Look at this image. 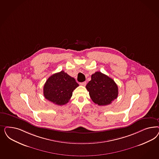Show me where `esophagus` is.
<instances>
[{"label": "esophagus", "mask_w": 159, "mask_h": 159, "mask_svg": "<svg viewBox=\"0 0 159 159\" xmlns=\"http://www.w3.org/2000/svg\"><path fill=\"white\" fill-rule=\"evenodd\" d=\"M80 84H81V85H82V86H85L86 84H87V82L85 81V82H81Z\"/></svg>", "instance_id": "esophagus-1"}]
</instances>
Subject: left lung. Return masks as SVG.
Instances as JSON below:
<instances>
[{
  "label": "left lung",
  "mask_w": 159,
  "mask_h": 159,
  "mask_svg": "<svg viewBox=\"0 0 159 159\" xmlns=\"http://www.w3.org/2000/svg\"><path fill=\"white\" fill-rule=\"evenodd\" d=\"M86 88L92 101L99 106L111 104L118 95V87L112 78L101 72L91 75Z\"/></svg>",
  "instance_id": "1"
}]
</instances>
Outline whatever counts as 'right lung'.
Wrapping results in <instances>:
<instances>
[{"mask_svg": "<svg viewBox=\"0 0 159 159\" xmlns=\"http://www.w3.org/2000/svg\"><path fill=\"white\" fill-rule=\"evenodd\" d=\"M79 86L75 80L61 71L48 78L43 88L46 99L58 105L68 102L73 91Z\"/></svg>", "mask_w": 159, "mask_h": 159, "instance_id": "right-lung-1", "label": "right lung"}]
</instances>
